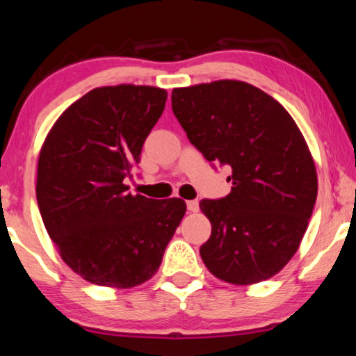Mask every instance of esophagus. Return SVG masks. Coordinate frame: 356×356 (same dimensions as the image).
Here are the masks:
<instances>
[{
	"instance_id": "esophagus-1",
	"label": "esophagus",
	"mask_w": 356,
	"mask_h": 356,
	"mask_svg": "<svg viewBox=\"0 0 356 356\" xmlns=\"http://www.w3.org/2000/svg\"><path fill=\"white\" fill-rule=\"evenodd\" d=\"M189 212H197L199 211V202L197 201H188L186 202Z\"/></svg>"
}]
</instances>
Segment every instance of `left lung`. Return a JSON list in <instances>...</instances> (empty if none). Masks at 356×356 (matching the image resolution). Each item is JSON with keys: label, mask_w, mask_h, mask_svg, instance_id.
Listing matches in <instances>:
<instances>
[{"label": "left lung", "mask_w": 356, "mask_h": 356, "mask_svg": "<svg viewBox=\"0 0 356 356\" xmlns=\"http://www.w3.org/2000/svg\"><path fill=\"white\" fill-rule=\"evenodd\" d=\"M172 106L204 157L232 168L230 194L199 202L212 225L201 246L209 272L233 285L279 274L298 251L318 196L298 124L269 94L235 79L177 87Z\"/></svg>", "instance_id": "obj_1"}]
</instances>
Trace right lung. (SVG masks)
I'll list each match as a JSON object with an SVG mask.
<instances>
[{"label": "right lung", "mask_w": 356, "mask_h": 356, "mask_svg": "<svg viewBox=\"0 0 356 356\" xmlns=\"http://www.w3.org/2000/svg\"><path fill=\"white\" fill-rule=\"evenodd\" d=\"M165 102L160 87H97L43 140L35 184L43 225L61 259L90 284L133 289L152 279L186 212L183 199L157 201L124 184Z\"/></svg>", "instance_id": "obj_1"}]
</instances>
